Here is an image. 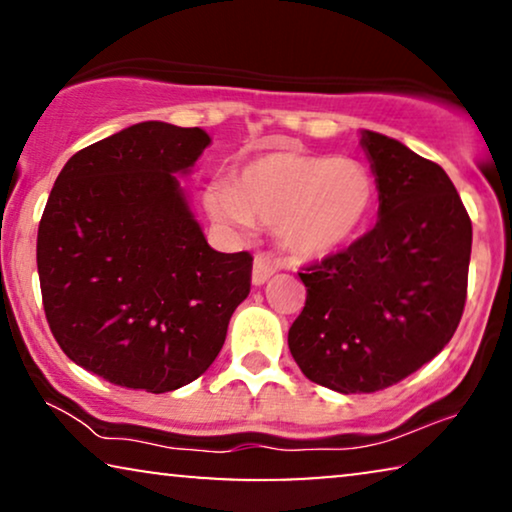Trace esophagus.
Instances as JSON below:
<instances>
[{"mask_svg":"<svg viewBox=\"0 0 512 512\" xmlns=\"http://www.w3.org/2000/svg\"><path fill=\"white\" fill-rule=\"evenodd\" d=\"M275 272H277V265H275V261H272L270 256L256 254L254 270H251V282H254L256 286H261V284L268 282V279L275 275Z\"/></svg>","mask_w":512,"mask_h":512,"instance_id":"obj_1","label":"esophagus"}]
</instances>
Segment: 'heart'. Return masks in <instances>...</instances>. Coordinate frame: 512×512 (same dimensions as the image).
<instances>
[{
    "mask_svg": "<svg viewBox=\"0 0 512 512\" xmlns=\"http://www.w3.org/2000/svg\"><path fill=\"white\" fill-rule=\"evenodd\" d=\"M375 198L373 174L356 160L296 151L258 156L237 172L233 186L212 184L205 193L214 219L275 226L284 249L298 258H324L354 242Z\"/></svg>",
    "mask_w": 512,
    "mask_h": 512,
    "instance_id": "heart-1",
    "label": "heart"
}]
</instances>
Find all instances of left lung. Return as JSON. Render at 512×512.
I'll use <instances>...</instances> for the list:
<instances>
[{"label":"left lung","instance_id":"8db88e82","mask_svg":"<svg viewBox=\"0 0 512 512\" xmlns=\"http://www.w3.org/2000/svg\"><path fill=\"white\" fill-rule=\"evenodd\" d=\"M380 209L375 228L305 272L289 349L307 380L373 394L443 352L466 303L473 228L445 170L380 132H361Z\"/></svg>","mask_w":512,"mask_h":512}]
</instances>
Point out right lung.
<instances>
[{
  "label": "right lung",
  "instance_id": "1",
  "mask_svg": "<svg viewBox=\"0 0 512 512\" xmlns=\"http://www.w3.org/2000/svg\"><path fill=\"white\" fill-rule=\"evenodd\" d=\"M200 128L144 121L74 153L37 235L53 338L111 384L165 394L219 356L249 296V251L209 247L177 174L207 149Z\"/></svg>",
  "mask_w": 512,
  "mask_h": 512
}]
</instances>
